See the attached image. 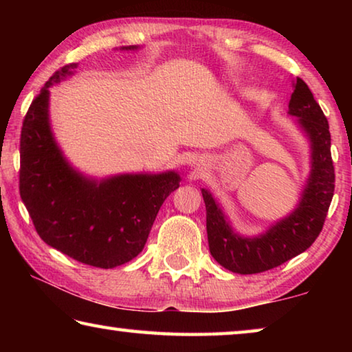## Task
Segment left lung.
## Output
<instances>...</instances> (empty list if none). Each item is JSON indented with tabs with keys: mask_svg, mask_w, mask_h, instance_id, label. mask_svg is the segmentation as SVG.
Returning <instances> with one entry per match:
<instances>
[{
	"mask_svg": "<svg viewBox=\"0 0 352 352\" xmlns=\"http://www.w3.org/2000/svg\"><path fill=\"white\" fill-rule=\"evenodd\" d=\"M294 115L311 140L312 169L301 201L289 217L259 237L236 234L216 200L201 189L206 206V231L210 252L220 265L241 275L267 272L295 258L312 245L323 230L336 188V172L331 157L329 124L314 99L306 82L296 77L289 102Z\"/></svg>",
	"mask_w": 352,
	"mask_h": 352,
	"instance_id": "1",
	"label": "left lung"
}]
</instances>
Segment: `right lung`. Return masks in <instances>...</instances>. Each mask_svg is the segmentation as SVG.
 <instances>
[{
    "mask_svg": "<svg viewBox=\"0 0 352 352\" xmlns=\"http://www.w3.org/2000/svg\"><path fill=\"white\" fill-rule=\"evenodd\" d=\"M74 68L69 63L56 71L23 119L20 195L47 245L82 264L113 269L142 252L163 201L180 186V175L126 174L98 183L65 162L50 129L47 88Z\"/></svg>",
    "mask_w": 352,
    "mask_h": 352,
    "instance_id": "1",
    "label": "right lung"
}]
</instances>
